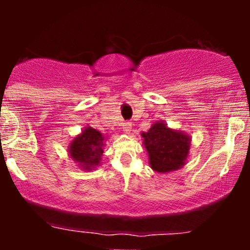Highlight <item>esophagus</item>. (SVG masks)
<instances>
[{
  "label": "esophagus",
  "mask_w": 250,
  "mask_h": 250,
  "mask_svg": "<svg viewBox=\"0 0 250 250\" xmlns=\"http://www.w3.org/2000/svg\"><path fill=\"white\" fill-rule=\"evenodd\" d=\"M122 128H123V131H125V134H130V131H131V123L130 122H125V123H123Z\"/></svg>",
  "instance_id": "obj_1"
}]
</instances>
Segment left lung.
I'll return each instance as SVG.
<instances>
[{
	"mask_svg": "<svg viewBox=\"0 0 250 250\" xmlns=\"http://www.w3.org/2000/svg\"><path fill=\"white\" fill-rule=\"evenodd\" d=\"M143 146L148 153L149 166L156 173H170L187 163L190 149V135L168 127L157 121L141 134Z\"/></svg>",
	"mask_w": 250,
	"mask_h": 250,
	"instance_id": "1",
	"label": "left lung"
}]
</instances>
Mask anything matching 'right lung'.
I'll list each match as a JSON object with an SVG mask.
<instances>
[{"instance_id":"add662e5","label":"right lung","mask_w":250,"mask_h":250,"mask_svg":"<svg viewBox=\"0 0 250 250\" xmlns=\"http://www.w3.org/2000/svg\"><path fill=\"white\" fill-rule=\"evenodd\" d=\"M105 139L102 133L91 127H84L68 146V154L83 170H95L101 165Z\"/></svg>"}]
</instances>
